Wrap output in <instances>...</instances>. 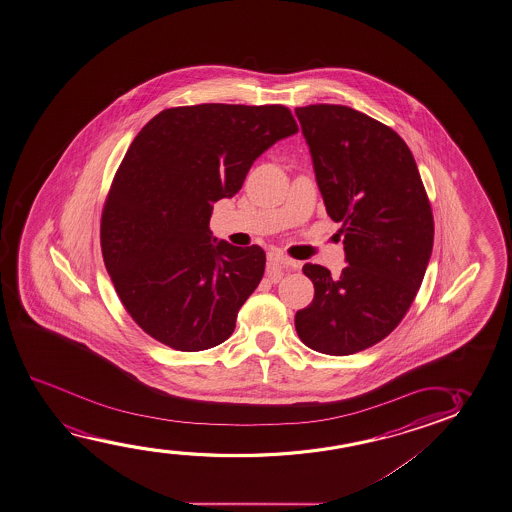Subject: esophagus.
Returning a JSON list of instances; mask_svg holds the SVG:
<instances>
[{"instance_id": "34e87169", "label": "esophagus", "mask_w": 512, "mask_h": 512, "mask_svg": "<svg viewBox=\"0 0 512 512\" xmlns=\"http://www.w3.org/2000/svg\"><path fill=\"white\" fill-rule=\"evenodd\" d=\"M267 262H269V266L280 267V269H290V267L296 266L294 260L285 257V255L280 252L269 253V255H267Z\"/></svg>"}]
</instances>
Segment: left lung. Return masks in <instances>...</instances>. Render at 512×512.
<instances>
[{
  "label": "left lung",
  "instance_id": "8db88e82",
  "mask_svg": "<svg viewBox=\"0 0 512 512\" xmlns=\"http://www.w3.org/2000/svg\"><path fill=\"white\" fill-rule=\"evenodd\" d=\"M296 116L349 262L338 278L304 264L315 296L296 331L310 349L350 356L393 333L417 296L433 250L430 199L393 128L347 105H306Z\"/></svg>",
  "mask_w": 512,
  "mask_h": 512
}]
</instances>
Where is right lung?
Segmentation results:
<instances>
[{
  "label": "right lung",
  "instance_id": "add662e5",
  "mask_svg": "<svg viewBox=\"0 0 512 512\" xmlns=\"http://www.w3.org/2000/svg\"><path fill=\"white\" fill-rule=\"evenodd\" d=\"M296 132L285 105L200 104L165 109L135 137L105 199L100 246L144 333L181 352L234 333L266 253L216 243L213 202L239 192L252 163Z\"/></svg>",
  "mask_w": 512,
  "mask_h": 512
}]
</instances>
